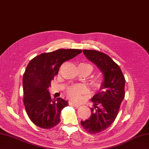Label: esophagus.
<instances>
[{"mask_svg": "<svg viewBox=\"0 0 149 149\" xmlns=\"http://www.w3.org/2000/svg\"><path fill=\"white\" fill-rule=\"evenodd\" d=\"M69 105L73 106H75V107H79V106H80L79 104L75 103V102H72V101H69Z\"/></svg>", "mask_w": 149, "mask_h": 149, "instance_id": "34e87169", "label": "esophagus"}]
</instances>
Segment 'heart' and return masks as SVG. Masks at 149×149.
Segmentation results:
<instances>
[{
  "instance_id": "heart-1",
  "label": "heart",
  "mask_w": 149,
  "mask_h": 149,
  "mask_svg": "<svg viewBox=\"0 0 149 149\" xmlns=\"http://www.w3.org/2000/svg\"><path fill=\"white\" fill-rule=\"evenodd\" d=\"M81 64L83 65L89 67L91 70V72L92 70V67H91V65L84 63H81ZM101 84H102V81L99 78L94 79L92 81L93 86L96 87V88L100 87L101 86ZM85 92H86L85 87L81 85H77V86H74L68 87L67 91V93L68 97L70 99H71V100L74 101H79L82 99V94L85 93Z\"/></svg>"
}]
</instances>
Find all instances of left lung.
Listing matches in <instances>:
<instances>
[{
	"mask_svg": "<svg viewBox=\"0 0 149 149\" xmlns=\"http://www.w3.org/2000/svg\"><path fill=\"white\" fill-rule=\"evenodd\" d=\"M83 53L103 75L100 92L92 98L94 108H91V116L81 121L87 132L94 134L108 128L116 119L125 97V79L120 67L108 55L91 49H84Z\"/></svg>",
	"mask_w": 149,
	"mask_h": 149,
	"instance_id": "obj_1",
	"label": "left lung"
}]
</instances>
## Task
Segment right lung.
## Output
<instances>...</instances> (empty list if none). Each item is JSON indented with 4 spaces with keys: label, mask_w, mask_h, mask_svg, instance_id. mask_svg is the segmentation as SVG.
<instances>
[{
    "label": "right lung",
    "mask_w": 149,
    "mask_h": 149,
    "mask_svg": "<svg viewBox=\"0 0 149 149\" xmlns=\"http://www.w3.org/2000/svg\"><path fill=\"white\" fill-rule=\"evenodd\" d=\"M81 52V49H59L44 53L26 67L22 79L24 104L30 120L38 127L49 129L59 123L61 111L68 102L61 97L52 99L48 87L61 65Z\"/></svg>",
    "instance_id": "1"
}]
</instances>
